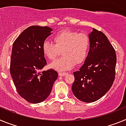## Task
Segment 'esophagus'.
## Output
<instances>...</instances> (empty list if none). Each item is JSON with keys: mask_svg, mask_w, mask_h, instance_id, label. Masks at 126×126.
<instances>
[{"mask_svg": "<svg viewBox=\"0 0 126 126\" xmlns=\"http://www.w3.org/2000/svg\"><path fill=\"white\" fill-rule=\"evenodd\" d=\"M68 74V73H59V75L60 76H65L67 75Z\"/></svg>", "mask_w": 126, "mask_h": 126, "instance_id": "obj_1", "label": "esophagus"}]
</instances>
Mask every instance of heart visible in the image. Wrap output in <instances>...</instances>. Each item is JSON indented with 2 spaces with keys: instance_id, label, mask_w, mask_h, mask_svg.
Wrapping results in <instances>:
<instances>
[{
  "instance_id": "obj_1",
  "label": "heart",
  "mask_w": 126,
  "mask_h": 126,
  "mask_svg": "<svg viewBox=\"0 0 126 126\" xmlns=\"http://www.w3.org/2000/svg\"><path fill=\"white\" fill-rule=\"evenodd\" d=\"M55 44L45 41L42 45L44 55L50 60H54L61 53L60 59L50 64L52 68L59 71L69 70L75 64H81L85 60L90 47V36L85 33L63 30L53 37Z\"/></svg>"
}]
</instances>
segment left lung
<instances>
[{"label": "left lung", "mask_w": 126, "mask_h": 126, "mask_svg": "<svg viewBox=\"0 0 126 126\" xmlns=\"http://www.w3.org/2000/svg\"><path fill=\"white\" fill-rule=\"evenodd\" d=\"M90 47L84 63L73 73L72 90L84 102H95L110 90L115 79L117 57L106 35L93 28L89 34Z\"/></svg>", "instance_id": "obj_1"}]
</instances>
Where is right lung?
Listing matches in <instances>:
<instances>
[{"label":"right lung","mask_w":126,"mask_h":126,"mask_svg":"<svg viewBox=\"0 0 126 126\" xmlns=\"http://www.w3.org/2000/svg\"><path fill=\"white\" fill-rule=\"evenodd\" d=\"M51 31L52 29L47 26H32L13 43L10 73L18 94L30 103L45 100L57 79L55 70L41 71L47 65L42 45Z\"/></svg>","instance_id":"obj_1"}]
</instances>
